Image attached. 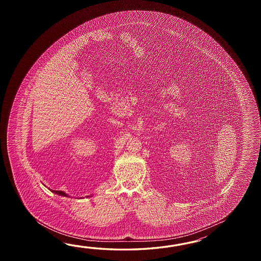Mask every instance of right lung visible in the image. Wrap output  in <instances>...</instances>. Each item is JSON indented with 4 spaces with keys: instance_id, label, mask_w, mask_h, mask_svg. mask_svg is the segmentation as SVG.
I'll list each match as a JSON object with an SVG mask.
<instances>
[{
    "instance_id": "right-lung-1",
    "label": "right lung",
    "mask_w": 261,
    "mask_h": 261,
    "mask_svg": "<svg viewBox=\"0 0 261 261\" xmlns=\"http://www.w3.org/2000/svg\"><path fill=\"white\" fill-rule=\"evenodd\" d=\"M51 191H52V192H54V193H56V194H59L61 195V196H64V197H67L66 193H64L63 191H59V190H52V189H51Z\"/></svg>"
}]
</instances>
